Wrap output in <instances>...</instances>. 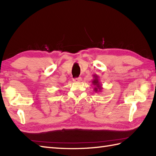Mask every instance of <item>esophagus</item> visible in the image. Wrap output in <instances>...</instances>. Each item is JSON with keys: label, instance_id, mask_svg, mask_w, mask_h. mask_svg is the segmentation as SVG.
Segmentation results:
<instances>
[{"label": "esophagus", "instance_id": "1", "mask_svg": "<svg viewBox=\"0 0 156 156\" xmlns=\"http://www.w3.org/2000/svg\"><path fill=\"white\" fill-rule=\"evenodd\" d=\"M82 80V78L81 77H78V78H76L73 79V81L75 82H80Z\"/></svg>", "mask_w": 156, "mask_h": 156}]
</instances>
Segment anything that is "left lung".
I'll list each match as a JSON object with an SVG mask.
<instances>
[{
  "label": "left lung",
  "instance_id": "1",
  "mask_svg": "<svg viewBox=\"0 0 156 156\" xmlns=\"http://www.w3.org/2000/svg\"><path fill=\"white\" fill-rule=\"evenodd\" d=\"M93 78L94 79L92 80V83L94 86V90L96 92H101L102 90V84H101L100 81H99L98 79V76L97 74L93 75Z\"/></svg>",
  "mask_w": 156,
  "mask_h": 156
}]
</instances>
